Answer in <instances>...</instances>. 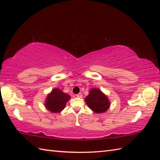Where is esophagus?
I'll use <instances>...</instances> for the list:
<instances>
[{
    "label": "esophagus",
    "mask_w": 160,
    "mask_h": 160,
    "mask_svg": "<svg viewBox=\"0 0 160 160\" xmlns=\"http://www.w3.org/2000/svg\"><path fill=\"white\" fill-rule=\"evenodd\" d=\"M76 97H77V98H82V93H78V94L76 95Z\"/></svg>",
    "instance_id": "obj_1"
}]
</instances>
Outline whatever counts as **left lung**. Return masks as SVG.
Returning a JSON list of instances; mask_svg holds the SVG:
<instances>
[{"mask_svg": "<svg viewBox=\"0 0 160 160\" xmlns=\"http://www.w3.org/2000/svg\"><path fill=\"white\" fill-rule=\"evenodd\" d=\"M85 102L91 110L97 113H104L110 107V102L107 96L99 89H91L86 97Z\"/></svg>", "mask_w": 160, "mask_h": 160, "instance_id": "left-lung-1", "label": "left lung"}]
</instances>
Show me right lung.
Returning a JSON list of instances; mask_svg holds the SVG:
<instances>
[{
    "mask_svg": "<svg viewBox=\"0 0 160 160\" xmlns=\"http://www.w3.org/2000/svg\"><path fill=\"white\" fill-rule=\"evenodd\" d=\"M70 98L69 95L64 93L60 89L56 88L47 96L45 104V107L52 113H59L64 109Z\"/></svg>",
    "mask_w": 160,
    "mask_h": 160,
    "instance_id": "right-lung-1",
    "label": "right lung"
}]
</instances>
